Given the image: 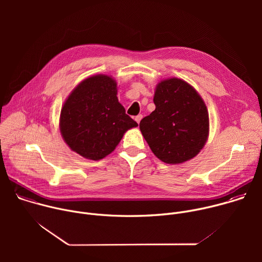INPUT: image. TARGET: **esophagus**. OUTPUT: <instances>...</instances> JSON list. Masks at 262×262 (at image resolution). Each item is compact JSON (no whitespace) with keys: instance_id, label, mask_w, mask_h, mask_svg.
Segmentation results:
<instances>
[{"instance_id":"esophagus-1","label":"esophagus","mask_w":262,"mask_h":262,"mask_svg":"<svg viewBox=\"0 0 262 262\" xmlns=\"http://www.w3.org/2000/svg\"><path fill=\"white\" fill-rule=\"evenodd\" d=\"M142 118H143V116L140 114V115H138V116H136V117H135V120H136V121H137V123L139 124V123H140V121L142 120Z\"/></svg>"}]
</instances>
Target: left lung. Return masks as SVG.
Segmentation results:
<instances>
[{
    "label": "left lung",
    "mask_w": 262,
    "mask_h": 262,
    "mask_svg": "<svg viewBox=\"0 0 262 262\" xmlns=\"http://www.w3.org/2000/svg\"><path fill=\"white\" fill-rule=\"evenodd\" d=\"M154 102L156 110L140 122L151 151L172 165L195 158L209 134L208 111L200 94L185 81L170 78L157 85Z\"/></svg>",
    "instance_id": "left-lung-1"
}]
</instances>
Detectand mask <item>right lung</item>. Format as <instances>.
<instances>
[{
    "label": "right lung",
    "mask_w": 262,
    "mask_h": 262,
    "mask_svg": "<svg viewBox=\"0 0 262 262\" xmlns=\"http://www.w3.org/2000/svg\"><path fill=\"white\" fill-rule=\"evenodd\" d=\"M60 132L72 151L99 161L115 150L123 135L138 123L118 101L117 83L105 74L83 80L64 101Z\"/></svg>",
    "instance_id": "obj_1"
}]
</instances>
